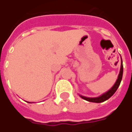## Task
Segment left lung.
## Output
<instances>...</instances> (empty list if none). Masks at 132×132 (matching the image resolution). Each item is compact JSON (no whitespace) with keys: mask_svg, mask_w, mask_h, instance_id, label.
<instances>
[{"mask_svg":"<svg viewBox=\"0 0 132 132\" xmlns=\"http://www.w3.org/2000/svg\"><path fill=\"white\" fill-rule=\"evenodd\" d=\"M122 59V58H121ZM122 75H123V65H122V60L121 61V68H120V71H119V76H118V78L117 79L116 82L114 84V86L111 88L108 92H106L104 94L101 95L100 96L97 97H85V96H82V95H80L81 98L86 100L88 102H96V103H100V102H102L108 100L110 97H111L114 95V93L116 92V90L118 88V87L120 85V83H121V80H122Z\"/></svg>","mask_w":132,"mask_h":132,"instance_id":"left-lung-1","label":"left lung"}]
</instances>
